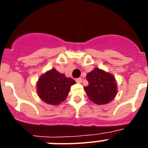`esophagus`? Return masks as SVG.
<instances>
[{
    "mask_svg": "<svg viewBox=\"0 0 148 148\" xmlns=\"http://www.w3.org/2000/svg\"><path fill=\"white\" fill-rule=\"evenodd\" d=\"M75 81H76L77 83H81V82H82V78H81V77H78V78H77Z\"/></svg>",
    "mask_w": 148,
    "mask_h": 148,
    "instance_id": "obj_1",
    "label": "esophagus"
}]
</instances>
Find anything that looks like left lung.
Segmentation results:
<instances>
[{
	"label": "left lung",
	"instance_id": "left-lung-1",
	"mask_svg": "<svg viewBox=\"0 0 148 148\" xmlns=\"http://www.w3.org/2000/svg\"><path fill=\"white\" fill-rule=\"evenodd\" d=\"M88 86L84 87L90 101L96 104H106L117 95V83L111 74L96 67L87 74Z\"/></svg>",
	"mask_w": 148,
	"mask_h": 148
}]
</instances>
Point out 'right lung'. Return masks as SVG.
Segmentation results:
<instances>
[{
	"label": "right lung",
	"mask_w": 148,
	"mask_h": 148,
	"mask_svg": "<svg viewBox=\"0 0 148 148\" xmlns=\"http://www.w3.org/2000/svg\"><path fill=\"white\" fill-rule=\"evenodd\" d=\"M76 83L54 68L50 70L39 77L37 92L42 101L51 105H58L67 98L71 86Z\"/></svg>",
	"instance_id": "add662e5"
}]
</instances>
